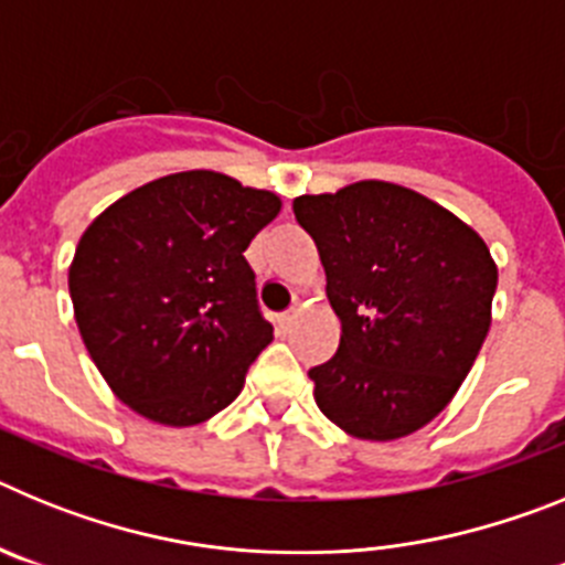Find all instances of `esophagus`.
Wrapping results in <instances>:
<instances>
[{"mask_svg":"<svg viewBox=\"0 0 565 565\" xmlns=\"http://www.w3.org/2000/svg\"><path fill=\"white\" fill-rule=\"evenodd\" d=\"M294 319H297V311H282V313H277V317H274V322H277L279 331H288V328L294 326Z\"/></svg>","mask_w":565,"mask_h":565,"instance_id":"obj_1","label":"esophagus"}]
</instances>
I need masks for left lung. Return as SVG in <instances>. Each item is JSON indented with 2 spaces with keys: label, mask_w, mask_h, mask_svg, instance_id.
Wrapping results in <instances>:
<instances>
[{
  "label": "left lung",
  "mask_w": 565,
  "mask_h": 565,
  "mask_svg": "<svg viewBox=\"0 0 565 565\" xmlns=\"http://www.w3.org/2000/svg\"><path fill=\"white\" fill-rule=\"evenodd\" d=\"M342 322L333 359L311 367L317 407L348 436L393 441L452 402L492 322L498 266L476 228L384 181L302 194Z\"/></svg>",
  "instance_id": "obj_1"
}]
</instances>
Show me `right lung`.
I'll return each mask as SVG.
<instances>
[{
    "label": "right lung",
    "mask_w": 565,
    "mask_h": 565,
    "mask_svg": "<svg viewBox=\"0 0 565 565\" xmlns=\"http://www.w3.org/2000/svg\"><path fill=\"white\" fill-rule=\"evenodd\" d=\"M279 206L274 192L192 169L143 183L89 223L70 299L89 356L127 407L192 427L239 396L274 339L243 252Z\"/></svg>",
    "instance_id": "add662e5"
}]
</instances>
